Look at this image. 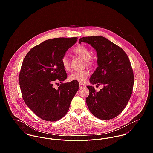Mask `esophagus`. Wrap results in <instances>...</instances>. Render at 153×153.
<instances>
[{
    "instance_id": "esophagus-1",
    "label": "esophagus",
    "mask_w": 153,
    "mask_h": 153,
    "mask_svg": "<svg viewBox=\"0 0 153 153\" xmlns=\"http://www.w3.org/2000/svg\"><path fill=\"white\" fill-rule=\"evenodd\" d=\"M85 87V85H84V84H79V88L81 89V88H84Z\"/></svg>"
}]
</instances>
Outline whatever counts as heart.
I'll return each instance as SVG.
<instances>
[{"label":"heart","mask_w":153,"mask_h":153,"mask_svg":"<svg viewBox=\"0 0 153 153\" xmlns=\"http://www.w3.org/2000/svg\"><path fill=\"white\" fill-rule=\"evenodd\" d=\"M74 52L85 60V63L91 65L92 64L91 59V53L90 51L87 47L83 45H79L75 47L74 49ZM61 64L63 68L65 70H68L70 68L69 59L67 56H64L61 59ZM89 75V72L87 70H82L79 71H75L69 75V79L71 81H77L80 84H84L86 82L88 77Z\"/></svg>","instance_id":"heart-1"}]
</instances>
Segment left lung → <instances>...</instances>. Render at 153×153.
Instances as JSON below:
<instances>
[{"instance_id": "1", "label": "left lung", "mask_w": 153, "mask_h": 153, "mask_svg": "<svg viewBox=\"0 0 153 153\" xmlns=\"http://www.w3.org/2000/svg\"><path fill=\"white\" fill-rule=\"evenodd\" d=\"M79 42L87 43L95 49L98 67L89 82L104 87L98 92L94 87H87L88 107L99 119H112L126 108L132 92L134 78L130 59L121 48L103 36L83 37Z\"/></svg>"}]
</instances>
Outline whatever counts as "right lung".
<instances>
[{"instance_id": "right-lung-1", "label": "right lung", "mask_w": 153, "mask_h": 153, "mask_svg": "<svg viewBox=\"0 0 153 153\" xmlns=\"http://www.w3.org/2000/svg\"><path fill=\"white\" fill-rule=\"evenodd\" d=\"M77 38L45 41L32 48L25 56L19 74V85L26 105L38 117L55 121L65 116L79 85L77 81L62 83L58 89L55 81L67 78L61 59Z\"/></svg>"}]
</instances>
